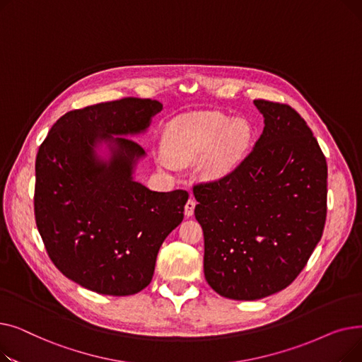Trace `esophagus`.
Here are the masks:
<instances>
[{
    "label": "esophagus",
    "instance_id": "obj_1",
    "mask_svg": "<svg viewBox=\"0 0 362 362\" xmlns=\"http://www.w3.org/2000/svg\"><path fill=\"white\" fill-rule=\"evenodd\" d=\"M195 205H197V201L194 198H189L186 205H185V216L186 217H191L194 216V211H195Z\"/></svg>",
    "mask_w": 362,
    "mask_h": 362
}]
</instances>
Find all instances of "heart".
<instances>
[{
  "label": "heart",
  "instance_id": "1",
  "mask_svg": "<svg viewBox=\"0 0 362 362\" xmlns=\"http://www.w3.org/2000/svg\"><path fill=\"white\" fill-rule=\"evenodd\" d=\"M252 139V129L243 119L220 112H202L179 117L164 132V152L160 165L175 170L176 164L189 165L198 160L201 173L208 180L227 176L240 163Z\"/></svg>",
  "mask_w": 362,
  "mask_h": 362
}]
</instances>
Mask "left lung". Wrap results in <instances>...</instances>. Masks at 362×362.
Masks as SVG:
<instances>
[{
  "label": "left lung",
  "instance_id": "left-lung-1",
  "mask_svg": "<svg viewBox=\"0 0 362 362\" xmlns=\"http://www.w3.org/2000/svg\"><path fill=\"white\" fill-rule=\"evenodd\" d=\"M264 130L227 176L194 186L204 274L221 296L255 300L288 288L321 239L327 163L289 105L255 100Z\"/></svg>",
  "mask_w": 362,
  "mask_h": 362
}]
</instances>
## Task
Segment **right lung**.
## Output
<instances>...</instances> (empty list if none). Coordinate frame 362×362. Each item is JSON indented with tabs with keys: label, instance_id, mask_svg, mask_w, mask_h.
<instances>
[{
	"label": "right lung",
	"instance_id": "obj_1",
	"mask_svg": "<svg viewBox=\"0 0 362 362\" xmlns=\"http://www.w3.org/2000/svg\"><path fill=\"white\" fill-rule=\"evenodd\" d=\"M161 110L156 100L133 97L73 110L37 151V230L55 267L92 292L145 289L160 246L183 220L186 191L156 192L133 179L145 151L126 136L145 132ZM103 143L107 159L98 154Z\"/></svg>",
	"mask_w": 362,
	"mask_h": 362
}]
</instances>
